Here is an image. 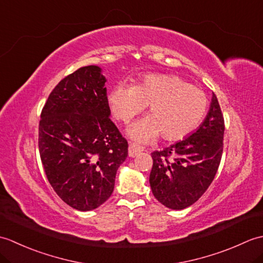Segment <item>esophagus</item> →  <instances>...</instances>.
<instances>
[{
  "label": "esophagus",
  "instance_id": "34e87169",
  "mask_svg": "<svg viewBox=\"0 0 263 263\" xmlns=\"http://www.w3.org/2000/svg\"><path fill=\"white\" fill-rule=\"evenodd\" d=\"M141 152H142V148L136 143H131L130 146H128V156L132 158L136 157V156L140 154Z\"/></svg>",
  "mask_w": 263,
  "mask_h": 263
}]
</instances>
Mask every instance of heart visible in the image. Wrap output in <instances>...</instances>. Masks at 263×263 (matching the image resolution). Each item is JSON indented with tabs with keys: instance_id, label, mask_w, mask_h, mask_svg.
Returning <instances> with one entry per match:
<instances>
[{
	"instance_id": "b5f03b06",
	"label": "heart",
	"mask_w": 263,
	"mask_h": 263,
	"mask_svg": "<svg viewBox=\"0 0 263 263\" xmlns=\"http://www.w3.org/2000/svg\"><path fill=\"white\" fill-rule=\"evenodd\" d=\"M108 102L115 119L123 123L149 105V116L127 130L140 142L153 141L159 133L166 141L181 140L200 125L208 107L204 92L177 76L150 74L136 86L119 83L109 92Z\"/></svg>"
}]
</instances>
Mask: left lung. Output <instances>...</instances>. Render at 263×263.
Listing matches in <instances>:
<instances>
[{
    "label": "left lung",
    "instance_id": "1",
    "mask_svg": "<svg viewBox=\"0 0 263 263\" xmlns=\"http://www.w3.org/2000/svg\"><path fill=\"white\" fill-rule=\"evenodd\" d=\"M224 131V117L212 93L208 114L191 136L152 154L150 187L161 204L182 210L206 191L220 164Z\"/></svg>",
    "mask_w": 263,
    "mask_h": 263
}]
</instances>
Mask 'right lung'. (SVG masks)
I'll list each match as a JSON object with an SVG mask.
<instances>
[{"label":"right lung","instance_id":"add662e5","mask_svg":"<svg viewBox=\"0 0 263 263\" xmlns=\"http://www.w3.org/2000/svg\"><path fill=\"white\" fill-rule=\"evenodd\" d=\"M106 78L97 65L78 69L53 89L39 122L38 147L47 180L66 204L98 208L114 190L127 141L110 121Z\"/></svg>","mask_w":263,"mask_h":263}]
</instances>
